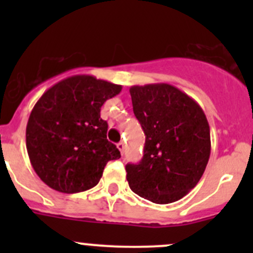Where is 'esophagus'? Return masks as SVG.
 <instances>
[{"instance_id": "obj_1", "label": "esophagus", "mask_w": 253, "mask_h": 253, "mask_svg": "<svg viewBox=\"0 0 253 253\" xmlns=\"http://www.w3.org/2000/svg\"><path fill=\"white\" fill-rule=\"evenodd\" d=\"M117 148H119V150L121 152V154H124L125 152V143L124 142H120L119 144H117Z\"/></svg>"}]
</instances>
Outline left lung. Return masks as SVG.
Masks as SVG:
<instances>
[{
	"mask_svg": "<svg viewBox=\"0 0 253 253\" xmlns=\"http://www.w3.org/2000/svg\"><path fill=\"white\" fill-rule=\"evenodd\" d=\"M134 116L145 134L138 164H127L134 193L158 205L181 200L198 183L211 155V131L202 108L168 83L129 88Z\"/></svg>",
	"mask_w": 253,
	"mask_h": 253,
	"instance_id": "left-lung-1",
	"label": "left lung"
}]
</instances>
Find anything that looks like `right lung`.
Returning a JSON list of instances; mask_svg holds the SVG:
<instances>
[{"mask_svg":"<svg viewBox=\"0 0 253 253\" xmlns=\"http://www.w3.org/2000/svg\"><path fill=\"white\" fill-rule=\"evenodd\" d=\"M122 85L77 75L47 89L30 112L25 131L28 155L48 187L77 193L98 185L108 162L121 158L106 138L100 109Z\"/></svg>","mask_w":253,"mask_h":253,"instance_id":"1","label":"right lung"}]
</instances>
